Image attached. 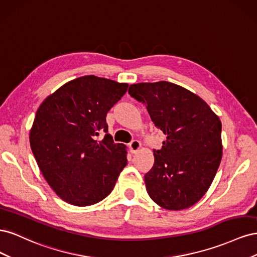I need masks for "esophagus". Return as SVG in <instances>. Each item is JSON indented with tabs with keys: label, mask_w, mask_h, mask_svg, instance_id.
<instances>
[{
	"label": "esophagus",
	"mask_w": 257,
	"mask_h": 257,
	"mask_svg": "<svg viewBox=\"0 0 257 257\" xmlns=\"http://www.w3.org/2000/svg\"><path fill=\"white\" fill-rule=\"evenodd\" d=\"M139 148H141V143L136 141V139H134V141H132L130 143V149H131L132 153L137 152L139 150Z\"/></svg>",
	"instance_id": "1"
}]
</instances>
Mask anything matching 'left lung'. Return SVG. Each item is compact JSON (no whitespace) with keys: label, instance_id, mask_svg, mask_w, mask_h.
<instances>
[{"label":"left lung","instance_id":"8db88e82","mask_svg":"<svg viewBox=\"0 0 257 257\" xmlns=\"http://www.w3.org/2000/svg\"><path fill=\"white\" fill-rule=\"evenodd\" d=\"M128 94L146 106L166 135L154 164L145 175L154 203L168 210L186 209L203 197L222 159V123L205 100L168 81L130 85Z\"/></svg>","mask_w":257,"mask_h":257}]
</instances>
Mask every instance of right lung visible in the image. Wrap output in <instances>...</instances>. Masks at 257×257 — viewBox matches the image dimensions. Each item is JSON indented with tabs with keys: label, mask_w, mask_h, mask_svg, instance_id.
Here are the masks:
<instances>
[{
	"label": "right lung",
	"mask_w": 257,
	"mask_h": 257,
	"mask_svg": "<svg viewBox=\"0 0 257 257\" xmlns=\"http://www.w3.org/2000/svg\"><path fill=\"white\" fill-rule=\"evenodd\" d=\"M127 83L93 75L69 81L36 111L30 145L48 184L68 204L90 206L107 197L126 166L125 146L107 134V112ZM105 134L102 141L98 136Z\"/></svg>",
	"instance_id": "1"
}]
</instances>
